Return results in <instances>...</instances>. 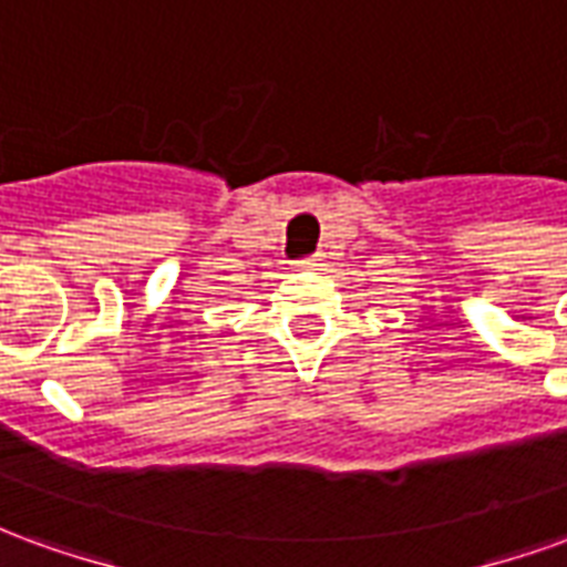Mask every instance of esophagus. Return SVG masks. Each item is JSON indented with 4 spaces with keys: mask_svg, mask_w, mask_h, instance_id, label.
<instances>
[{
    "mask_svg": "<svg viewBox=\"0 0 567 567\" xmlns=\"http://www.w3.org/2000/svg\"><path fill=\"white\" fill-rule=\"evenodd\" d=\"M321 255H309V258L300 260V267H307V270H316V267H321Z\"/></svg>",
    "mask_w": 567,
    "mask_h": 567,
    "instance_id": "esophagus-1",
    "label": "esophagus"
}]
</instances>
